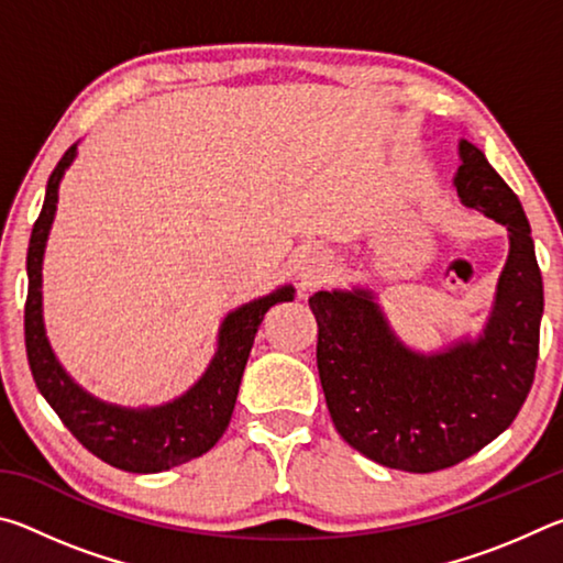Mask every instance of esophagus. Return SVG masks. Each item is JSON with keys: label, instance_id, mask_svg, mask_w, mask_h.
<instances>
[{"label": "esophagus", "instance_id": "esophagus-1", "mask_svg": "<svg viewBox=\"0 0 563 563\" xmlns=\"http://www.w3.org/2000/svg\"><path fill=\"white\" fill-rule=\"evenodd\" d=\"M328 268H330L328 255H322L320 251H312L305 255L298 278L302 280V285H318L328 275Z\"/></svg>", "mask_w": 563, "mask_h": 563}]
</instances>
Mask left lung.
I'll return each mask as SVG.
<instances>
[{"label": "left lung", "instance_id": "left-lung-1", "mask_svg": "<svg viewBox=\"0 0 563 563\" xmlns=\"http://www.w3.org/2000/svg\"><path fill=\"white\" fill-rule=\"evenodd\" d=\"M460 158L462 203L509 231V258L479 338L424 355L395 335L373 290L310 298L332 424L352 450L389 470L440 472L479 452L519 415L537 369L544 283L531 225L479 148L462 139Z\"/></svg>", "mask_w": 563, "mask_h": 563}]
</instances>
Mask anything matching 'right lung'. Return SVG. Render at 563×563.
Returning a JSON list of instances; mask_svg holds the SVG:
<instances>
[{
  "instance_id": "obj_1",
  "label": "right lung",
  "mask_w": 563,
  "mask_h": 563,
  "mask_svg": "<svg viewBox=\"0 0 563 563\" xmlns=\"http://www.w3.org/2000/svg\"><path fill=\"white\" fill-rule=\"evenodd\" d=\"M74 158L76 144L69 146L52 170L42 213L30 238V253H26L30 290H26L24 305L26 357H30L34 383L46 402L59 415L66 430L91 454L123 472L156 474L196 460L221 440L231 422L238 387H241L245 362L263 316L273 305L292 300L295 290L292 285H283L275 292L228 312L218 330V350L211 365L203 377L174 402L139 409L101 402L66 375L46 340L42 316L44 247L54 223L56 201H59L62 176Z\"/></svg>"
}]
</instances>
